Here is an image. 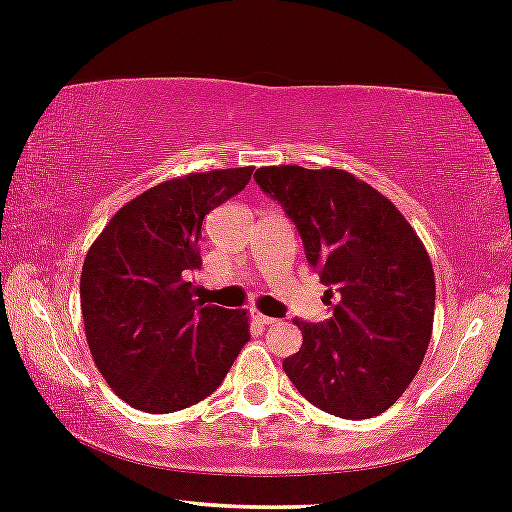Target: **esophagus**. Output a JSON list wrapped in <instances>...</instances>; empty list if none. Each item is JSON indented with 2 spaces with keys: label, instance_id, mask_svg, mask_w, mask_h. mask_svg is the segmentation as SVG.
Listing matches in <instances>:
<instances>
[{
  "label": "esophagus",
  "instance_id": "obj_1",
  "mask_svg": "<svg viewBox=\"0 0 512 512\" xmlns=\"http://www.w3.org/2000/svg\"><path fill=\"white\" fill-rule=\"evenodd\" d=\"M252 318H255L260 325H265V328H267V325L277 323V320H274L272 316H265V313H260V311H252Z\"/></svg>",
  "mask_w": 512,
  "mask_h": 512
}]
</instances>
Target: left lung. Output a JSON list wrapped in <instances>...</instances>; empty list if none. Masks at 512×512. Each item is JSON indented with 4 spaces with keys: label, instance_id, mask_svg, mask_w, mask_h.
Returning <instances> with one entry per match:
<instances>
[{
    "label": "left lung",
    "instance_id": "1",
    "mask_svg": "<svg viewBox=\"0 0 512 512\" xmlns=\"http://www.w3.org/2000/svg\"><path fill=\"white\" fill-rule=\"evenodd\" d=\"M262 192L299 228L308 265L335 286L325 323H303L284 372L320 411L372 418L401 398L428 352L435 272L403 213L355 174L335 167H260ZM333 299V289H328Z\"/></svg>",
    "mask_w": 512,
    "mask_h": 512
}]
</instances>
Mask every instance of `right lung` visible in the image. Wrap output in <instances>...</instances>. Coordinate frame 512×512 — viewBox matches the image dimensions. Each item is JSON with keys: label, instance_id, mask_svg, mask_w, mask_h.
Instances as JSON below:
<instances>
[{"label": "right lung", "instance_id": "right-lung-1", "mask_svg": "<svg viewBox=\"0 0 512 512\" xmlns=\"http://www.w3.org/2000/svg\"><path fill=\"white\" fill-rule=\"evenodd\" d=\"M252 167L192 172L128 201L82 265L89 352L121 401L172 413L204 401L250 340L243 308L194 299L206 213L243 192Z\"/></svg>", "mask_w": 512, "mask_h": 512}]
</instances>
